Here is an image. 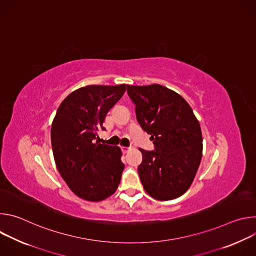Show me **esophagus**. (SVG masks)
Segmentation results:
<instances>
[{
    "instance_id": "esophagus-1",
    "label": "esophagus",
    "mask_w": 256,
    "mask_h": 256,
    "mask_svg": "<svg viewBox=\"0 0 256 256\" xmlns=\"http://www.w3.org/2000/svg\"><path fill=\"white\" fill-rule=\"evenodd\" d=\"M130 148H128V147H122V150L124 153H128L130 151Z\"/></svg>"
}]
</instances>
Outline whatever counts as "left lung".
Wrapping results in <instances>:
<instances>
[{
	"label": "left lung",
	"mask_w": 256,
	"mask_h": 256,
	"mask_svg": "<svg viewBox=\"0 0 256 256\" xmlns=\"http://www.w3.org/2000/svg\"><path fill=\"white\" fill-rule=\"evenodd\" d=\"M142 130L151 136L155 150L138 149L142 161L138 168L144 190L158 200L184 194L192 186L202 156L200 122L190 104L164 86H130Z\"/></svg>",
	"instance_id": "8db88e82"
}]
</instances>
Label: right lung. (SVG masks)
Wrapping results in <instances>:
<instances>
[{
	"label": "right lung",
	"instance_id": "1",
	"mask_svg": "<svg viewBox=\"0 0 256 256\" xmlns=\"http://www.w3.org/2000/svg\"><path fill=\"white\" fill-rule=\"evenodd\" d=\"M126 84L90 85L68 95L52 124V147L56 168L77 196L100 202L112 196L124 165L122 150L100 144L98 132L107 112L122 97Z\"/></svg>",
	"mask_w": 256,
	"mask_h": 256
}]
</instances>
